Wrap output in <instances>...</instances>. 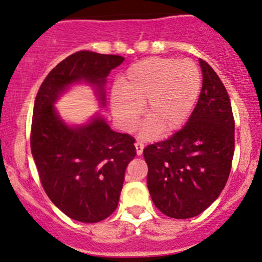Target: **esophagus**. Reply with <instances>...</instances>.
I'll return each instance as SVG.
<instances>
[{
	"label": "esophagus",
	"instance_id": "34e87169",
	"mask_svg": "<svg viewBox=\"0 0 262 262\" xmlns=\"http://www.w3.org/2000/svg\"><path fill=\"white\" fill-rule=\"evenodd\" d=\"M135 147H136V152H137V155H141L142 151H143V147H145V146H143L142 142L136 141V142H135Z\"/></svg>",
	"mask_w": 262,
	"mask_h": 262
}]
</instances>
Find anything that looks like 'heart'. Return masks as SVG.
Listing matches in <instances>:
<instances>
[{
    "mask_svg": "<svg viewBox=\"0 0 262 262\" xmlns=\"http://www.w3.org/2000/svg\"><path fill=\"white\" fill-rule=\"evenodd\" d=\"M201 90V74L193 61L146 58L132 64L111 92V108L117 122L132 130L146 103L145 135L152 130L166 136L184 126Z\"/></svg>",
    "mask_w": 262,
    "mask_h": 262,
    "instance_id": "b5f03b06",
    "label": "heart"
}]
</instances>
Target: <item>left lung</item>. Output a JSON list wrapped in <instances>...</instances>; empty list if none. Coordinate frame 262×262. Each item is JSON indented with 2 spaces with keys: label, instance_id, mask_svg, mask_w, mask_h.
I'll return each instance as SVG.
<instances>
[{
  "label": "left lung",
  "instance_id": "left-lung-1",
  "mask_svg": "<svg viewBox=\"0 0 262 262\" xmlns=\"http://www.w3.org/2000/svg\"><path fill=\"white\" fill-rule=\"evenodd\" d=\"M202 87L187 123L143 150L155 206L172 219L198 216L219 198L231 171L235 120L217 74L200 58Z\"/></svg>",
  "mask_w": 262,
  "mask_h": 262
}]
</instances>
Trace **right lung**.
Listing matches in <instances>:
<instances>
[{
    "label": "right lung",
    "mask_w": 262,
    "mask_h": 262,
    "mask_svg": "<svg viewBox=\"0 0 262 262\" xmlns=\"http://www.w3.org/2000/svg\"><path fill=\"white\" fill-rule=\"evenodd\" d=\"M123 57L78 51L46 76L37 92L31 125V151L40 181L50 200L76 221L98 222L119 204L125 171L136 155L135 139L110 128L101 117L86 126L69 127L53 102L70 83L85 80L102 86Z\"/></svg>",
    "instance_id": "add662e5"
}]
</instances>
